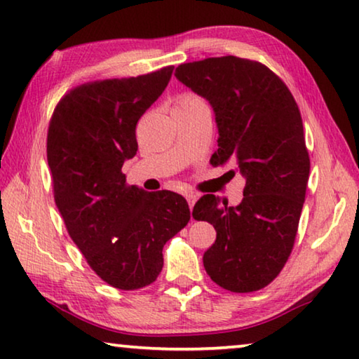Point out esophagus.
Instances as JSON below:
<instances>
[{
    "instance_id": "34e87169",
    "label": "esophagus",
    "mask_w": 359,
    "mask_h": 359,
    "mask_svg": "<svg viewBox=\"0 0 359 359\" xmlns=\"http://www.w3.org/2000/svg\"><path fill=\"white\" fill-rule=\"evenodd\" d=\"M184 197H186V201H187V203H189V208L192 210V207H194V203L197 202V196L194 192H186L184 194Z\"/></svg>"
}]
</instances>
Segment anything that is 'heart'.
<instances>
[{
	"label": "heart",
	"mask_w": 359,
	"mask_h": 359,
	"mask_svg": "<svg viewBox=\"0 0 359 359\" xmlns=\"http://www.w3.org/2000/svg\"><path fill=\"white\" fill-rule=\"evenodd\" d=\"M197 107H207L201 97L194 95V93H183L176 100L175 109H189V108H197Z\"/></svg>",
	"instance_id": "heart-1"
}]
</instances>
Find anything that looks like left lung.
Wrapping results in <instances>:
<instances>
[{
  "mask_svg": "<svg viewBox=\"0 0 359 359\" xmlns=\"http://www.w3.org/2000/svg\"><path fill=\"white\" fill-rule=\"evenodd\" d=\"M175 76L215 111L219 138L211 165L233 163L246 180L237 207L213 194L194 205V219L216 231L203 267L227 291L262 290L291 255L305 201L310 158L301 111L285 82L259 62L211 57L180 65Z\"/></svg>",
  "mask_w": 359,
  "mask_h": 359,
  "instance_id": "8db88e82",
  "label": "left lung"
}]
</instances>
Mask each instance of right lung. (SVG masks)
Instances as JSON below:
<instances>
[{"instance_id":"1","label":"right lung","mask_w":359,"mask_h":359,"mask_svg":"<svg viewBox=\"0 0 359 359\" xmlns=\"http://www.w3.org/2000/svg\"><path fill=\"white\" fill-rule=\"evenodd\" d=\"M173 67L74 87L54 109L47 163L67 231L100 278L117 290L156 281L162 250L191 219L186 198L126 184L122 165L138 151L135 128L162 95Z\"/></svg>"}]
</instances>
